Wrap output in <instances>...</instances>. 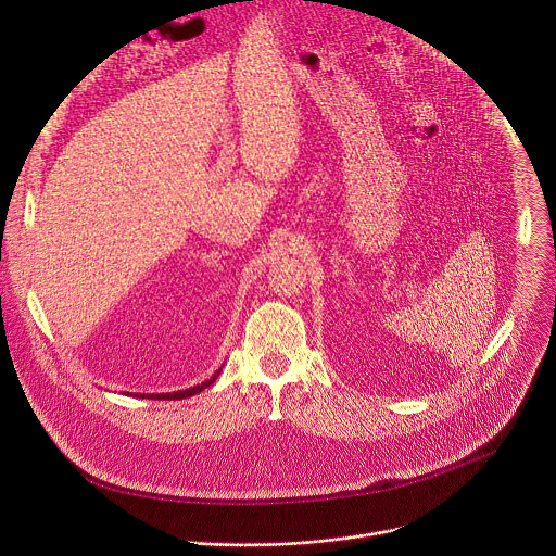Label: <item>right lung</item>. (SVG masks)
Returning a JSON list of instances; mask_svg holds the SVG:
<instances>
[{
    "instance_id": "right-lung-1",
    "label": "right lung",
    "mask_w": 556,
    "mask_h": 556,
    "mask_svg": "<svg viewBox=\"0 0 556 556\" xmlns=\"http://www.w3.org/2000/svg\"><path fill=\"white\" fill-rule=\"evenodd\" d=\"M222 374V367L213 374V378H208L206 382H202V384H195V387H191V389H182V391H174V393H130L132 397H141V400H182V397H191V395H198V393H202L206 387H211L215 380H217V376Z\"/></svg>"
}]
</instances>
